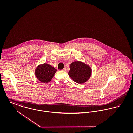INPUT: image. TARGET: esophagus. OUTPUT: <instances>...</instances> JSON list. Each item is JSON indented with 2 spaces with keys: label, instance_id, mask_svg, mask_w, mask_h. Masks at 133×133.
<instances>
[{
  "label": "esophagus",
  "instance_id": "obj_1",
  "mask_svg": "<svg viewBox=\"0 0 133 133\" xmlns=\"http://www.w3.org/2000/svg\"><path fill=\"white\" fill-rule=\"evenodd\" d=\"M62 71H64V72H66L67 71V69L66 68H64L62 70Z\"/></svg>",
  "mask_w": 133,
  "mask_h": 133
}]
</instances>
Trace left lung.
Here are the masks:
<instances>
[{
  "instance_id": "obj_1",
  "label": "left lung",
  "mask_w": 133,
  "mask_h": 133,
  "mask_svg": "<svg viewBox=\"0 0 133 133\" xmlns=\"http://www.w3.org/2000/svg\"><path fill=\"white\" fill-rule=\"evenodd\" d=\"M68 74L71 79L78 84H83L87 81L92 74L90 66L80 61L73 62L70 65Z\"/></svg>"
}]
</instances>
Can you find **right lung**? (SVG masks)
<instances>
[{
  "label": "right lung",
  "mask_w": 133,
  "mask_h": 133,
  "mask_svg": "<svg viewBox=\"0 0 133 133\" xmlns=\"http://www.w3.org/2000/svg\"><path fill=\"white\" fill-rule=\"evenodd\" d=\"M57 70L50 65L47 63L39 65L35 70L36 77L41 82L46 83L50 82Z\"/></svg>",
  "instance_id": "right-lung-1"
}]
</instances>
